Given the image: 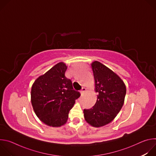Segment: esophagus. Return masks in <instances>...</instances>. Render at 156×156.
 Wrapping results in <instances>:
<instances>
[{"label":"esophagus","mask_w":156,"mask_h":156,"mask_svg":"<svg viewBox=\"0 0 156 156\" xmlns=\"http://www.w3.org/2000/svg\"><path fill=\"white\" fill-rule=\"evenodd\" d=\"M86 91V89L85 87H83L81 91V94H84V93Z\"/></svg>","instance_id":"esophagus-1"}]
</instances>
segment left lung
I'll use <instances>...</instances> for the list:
<instances>
[{"instance_id":"left-lung-1","label":"left lung","mask_w":156,"mask_h":156,"mask_svg":"<svg viewBox=\"0 0 156 156\" xmlns=\"http://www.w3.org/2000/svg\"><path fill=\"white\" fill-rule=\"evenodd\" d=\"M93 72L97 101L90 109H84L86 122L99 128L112 122L120 111L126 95L123 81L112 70L101 62L91 64Z\"/></svg>"}]
</instances>
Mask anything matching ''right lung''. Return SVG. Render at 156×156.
I'll return each mask as SVG.
<instances>
[{"label":"right lung","instance_id":"add662e5","mask_svg":"<svg viewBox=\"0 0 156 156\" xmlns=\"http://www.w3.org/2000/svg\"><path fill=\"white\" fill-rule=\"evenodd\" d=\"M66 69L65 63H57L39 76L31 87V101L34 112L41 122L50 126L65 125L69 111L80 96L73 90L72 81L66 78Z\"/></svg>","mask_w":156,"mask_h":156}]
</instances>
